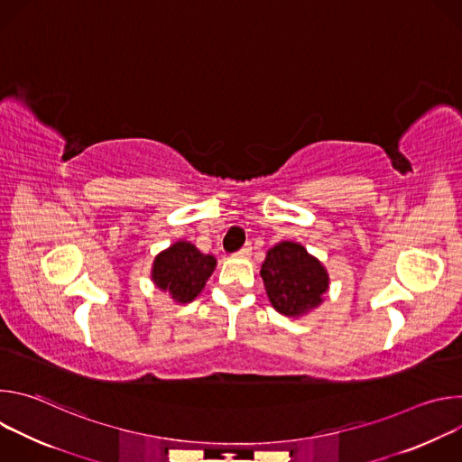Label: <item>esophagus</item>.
<instances>
[{
	"instance_id": "esophagus-1",
	"label": "esophagus",
	"mask_w": 462,
	"mask_h": 462,
	"mask_svg": "<svg viewBox=\"0 0 462 462\" xmlns=\"http://www.w3.org/2000/svg\"><path fill=\"white\" fill-rule=\"evenodd\" d=\"M250 250H252V243H246L239 252H237V255H241V257H246L248 254H250Z\"/></svg>"
}]
</instances>
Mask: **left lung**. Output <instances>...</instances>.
<instances>
[{
  "label": "left lung",
  "instance_id": "8db88e82",
  "mask_svg": "<svg viewBox=\"0 0 462 462\" xmlns=\"http://www.w3.org/2000/svg\"><path fill=\"white\" fill-rule=\"evenodd\" d=\"M261 278L273 307L285 316H300L318 307L328 287L321 263L292 241L278 243L267 252Z\"/></svg>",
  "mask_w": 462,
  "mask_h": 462
}]
</instances>
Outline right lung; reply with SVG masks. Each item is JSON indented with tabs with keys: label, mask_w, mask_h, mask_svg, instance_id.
<instances>
[{
	"label": "right lung",
	"mask_w": 462,
	"mask_h": 462,
	"mask_svg": "<svg viewBox=\"0 0 462 462\" xmlns=\"http://www.w3.org/2000/svg\"><path fill=\"white\" fill-rule=\"evenodd\" d=\"M214 269V255L201 254L191 243L179 241L155 257L152 278L175 301L188 303L203 291Z\"/></svg>",
	"instance_id": "right-lung-1"
}]
</instances>
